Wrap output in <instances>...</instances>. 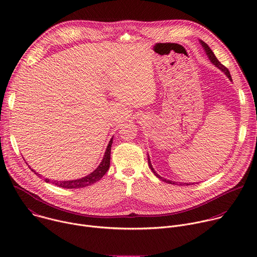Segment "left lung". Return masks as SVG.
<instances>
[{"instance_id":"obj_1","label":"left lung","mask_w":257,"mask_h":257,"mask_svg":"<svg viewBox=\"0 0 257 257\" xmlns=\"http://www.w3.org/2000/svg\"><path fill=\"white\" fill-rule=\"evenodd\" d=\"M199 43H200V45H201V47L203 48V50H204V52H205V54H206V56L208 57V59H209V61L215 66V67H217L219 70L221 71H223L225 74L227 75V77L232 81V77H231V74H230V72H229V70L224 66V65H222L221 63H219V61L216 59V57L214 56V54H213V52L210 50V48L204 43V42H202V41H199ZM148 161H149V166H150V169L153 171V173L159 178V179H161L162 181H164V182H166V183H169V184H174V185H179V186H187V185H191V184H193V183H182V182H174V181H171V180H168V179H165V178H163V177H161L156 171H155V169L153 168V165H152V162H151V159H150V156H149V154H148Z\"/></svg>"}]
</instances>
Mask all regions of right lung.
<instances>
[{
    "instance_id": "1",
    "label": "right lung",
    "mask_w": 257,
    "mask_h": 257,
    "mask_svg": "<svg viewBox=\"0 0 257 257\" xmlns=\"http://www.w3.org/2000/svg\"><path fill=\"white\" fill-rule=\"evenodd\" d=\"M112 143H113V138L109 140L106 150L104 153V156L100 162V164L98 165V167L91 172L90 174H88L87 176H84L80 179H76V180H69V181H51L50 179H45L46 182H52V184L62 187V188H67V189H76V188H83L86 186H90L92 184H94L95 182H97L98 180H100L102 178V176L107 172L108 168H109V160H111V148H112ZM32 172H34V174L41 177V175L39 173H36L35 171H33L31 169Z\"/></svg>"
}]
</instances>
